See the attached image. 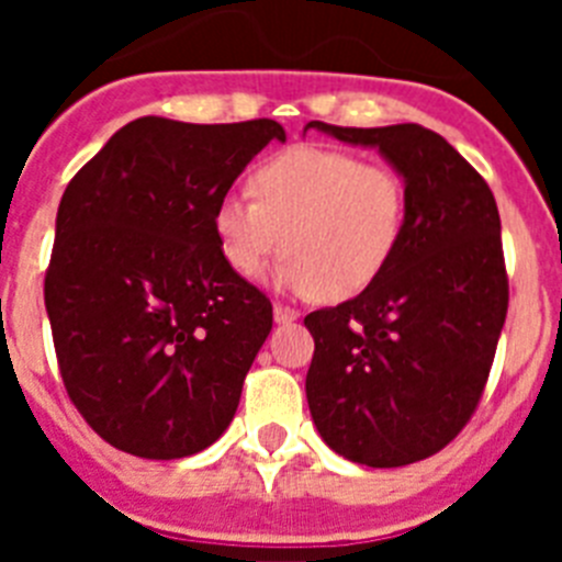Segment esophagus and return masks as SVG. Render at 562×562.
Returning a JSON list of instances; mask_svg holds the SVG:
<instances>
[{
    "instance_id": "obj_1",
    "label": "esophagus",
    "mask_w": 562,
    "mask_h": 562,
    "mask_svg": "<svg viewBox=\"0 0 562 562\" xmlns=\"http://www.w3.org/2000/svg\"><path fill=\"white\" fill-rule=\"evenodd\" d=\"M272 317H276V324H292V321H297V312L284 304H276L272 306Z\"/></svg>"
}]
</instances>
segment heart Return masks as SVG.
<instances>
[{
	"label": "heart",
	"instance_id": "obj_1",
	"mask_svg": "<svg viewBox=\"0 0 562 562\" xmlns=\"http://www.w3.org/2000/svg\"><path fill=\"white\" fill-rule=\"evenodd\" d=\"M252 193L231 191L213 207L222 256L252 281L286 250L276 284L301 295H360L394 261L408 233V180L342 148H286L252 171Z\"/></svg>",
	"mask_w": 562,
	"mask_h": 562
}]
</instances>
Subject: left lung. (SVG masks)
I'll return each instance as SVG.
<instances>
[{
	"mask_svg": "<svg viewBox=\"0 0 562 562\" xmlns=\"http://www.w3.org/2000/svg\"><path fill=\"white\" fill-rule=\"evenodd\" d=\"M306 128L380 148L411 191L408 233L385 272L304 317L315 337L310 414L342 459L414 464L461 434L493 369L509 306L498 205L484 177L419 123Z\"/></svg>",
	"mask_w": 562,
	"mask_h": 562,
	"instance_id": "left-lung-1",
	"label": "left lung"
}]
</instances>
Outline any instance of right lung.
<instances>
[{
  "mask_svg": "<svg viewBox=\"0 0 562 562\" xmlns=\"http://www.w3.org/2000/svg\"><path fill=\"white\" fill-rule=\"evenodd\" d=\"M276 121L137 117L69 180L44 276L64 389L123 453L182 459L220 439L272 329L225 261L213 207Z\"/></svg>",
  "mask_w": 562,
  "mask_h": 562,
  "instance_id": "1",
  "label": "right lung"
}]
</instances>
